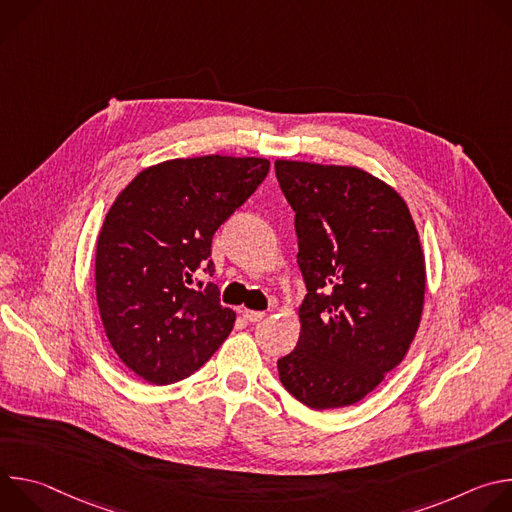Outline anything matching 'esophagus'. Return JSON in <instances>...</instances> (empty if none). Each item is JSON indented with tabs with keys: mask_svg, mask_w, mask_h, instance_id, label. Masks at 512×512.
<instances>
[{
	"mask_svg": "<svg viewBox=\"0 0 512 512\" xmlns=\"http://www.w3.org/2000/svg\"><path fill=\"white\" fill-rule=\"evenodd\" d=\"M243 318L247 320V322H261L263 318H265V312H255V310H243Z\"/></svg>",
	"mask_w": 512,
	"mask_h": 512,
	"instance_id": "obj_1",
	"label": "esophagus"
}]
</instances>
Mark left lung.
<instances>
[{
  "mask_svg": "<svg viewBox=\"0 0 512 512\" xmlns=\"http://www.w3.org/2000/svg\"><path fill=\"white\" fill-rule=\"evenodd\" d=\"M296 212L298 265L308 294L298 346L277 360L281 385L312 409L369 395L417 332L425 265L405 200L350 166L275 162Z\"/></svg>",
  "mask_w": 512,
  "mask_h": 512,
  "instance_id": "8db88e82",
  "label": "left lung"
}]
</instances>
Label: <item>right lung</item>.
<instances>
[{
  "label": "right lung",
  "instance_id": "add662e5",
  "mask_svg": "<svg viewBox=\"0 0 512 512\" xmlns=\"http://www.w3.org/2000/svg\"><path fill=\"white\" fill-rule=\"evenodd\" d=\"M269 172L263 158L202 156L139 172L97 241V304L125 367L178 383L225 342L235 312L210 281L212 237Z\"/></svg>",
  "mask_w": 512,
  "mask_h": 512
}]
</instances>
